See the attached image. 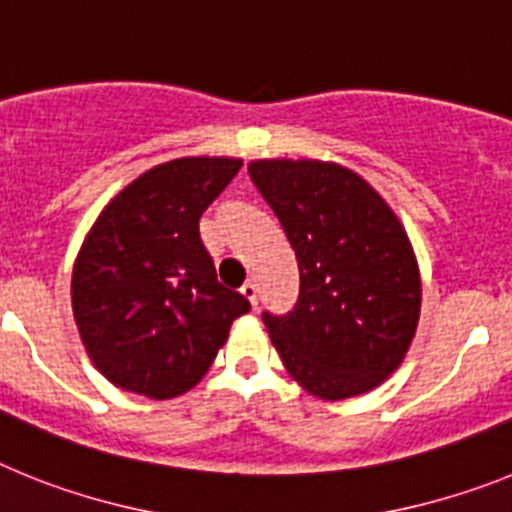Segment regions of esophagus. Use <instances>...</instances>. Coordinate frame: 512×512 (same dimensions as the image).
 Listing matches in <instances>:
<instances>
[{"label":"esophagus","instance_id":"34e87169","mask_svg":"<svg viewBox=\"0 0 512 512\" xmlns=\"http://www.w3.org/2000/svg\"><path fill=\"white\" fill-rule=\"evenodd\" d=\"M242 296L252 304V309H257V286L255 283H244L242 286Z\"/></svg>","mask_w":512,"mask_h":512}]
</instances>
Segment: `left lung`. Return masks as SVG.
<instances>
[{
  "instance_id": "left-lung-1",
  "label": "left lung",
  "mask_w": 512,
  "mask_h": 512,
  "mask_svg": "<svg viewBox=\"0 0 512 512\" xmlns=\"http://www.w3.org/2000/svg\"><path fill=\"white\" fill-rule=\"evenodd\" d=\"M247 170L299 262L296 309L262 314L283 366L324 402L376 389L402 366L420 322V268L402 221L342 164L278 157Z\"/></svg>"
}]
</instances>
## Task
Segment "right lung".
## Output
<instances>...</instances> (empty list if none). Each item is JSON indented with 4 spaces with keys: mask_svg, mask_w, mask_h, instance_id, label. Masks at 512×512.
Returning <instances> with one entry per match:
<instances>
[{
    "mask_svg": "<svg viewBox=\"0 0 512 512\" xmlns=\"http://www.w3.org/2000/svg\"><path fill=\"white\" fill-rule=\"evenodd\" d=\"M242 167L182 157L128 182L87 231L71 273L82 345L113 386L149 399L193 389L250 311L216 281L201 242L203 211Z\"/></svg>",
    "mask_w": 512,
    "mask_h": 512,
    "instance_id": "right-lung-1",
    "label": "right lung"
}]
</instances>
